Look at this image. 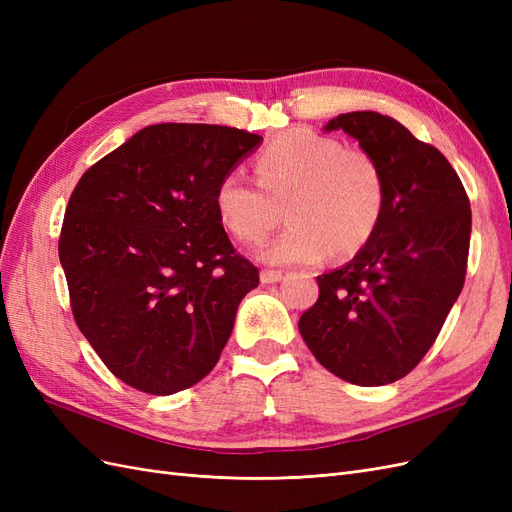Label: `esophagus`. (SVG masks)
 Listing matches in <instances>:
<instances>
[{
    "label": "esophagus",
    "mask_w": 512,
    "mask_h": 512,
    "mask_svg": "<svg viewBox=\"0 0 512 512\" xmlns=\"http://www.w3.org/2000/svg\"><path fill=\"white\" fill-rule=\"evenodd\" d=\"M284 277L282 271H273V269H262L260 271V282L262 284H277Z\"/></svg>",
    "instance_id": "obj_1"
}]
</instances>
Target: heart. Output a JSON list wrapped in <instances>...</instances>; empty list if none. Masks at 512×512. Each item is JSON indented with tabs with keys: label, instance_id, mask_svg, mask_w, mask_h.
Returning a JSON list of instances; mask_svg holds the SVG:
<instances>
[{
	"label": "heart",
	"instance_id": "1",
	"mask_svg": "<svg viewBox=\"0 0 512 512\" xmlns=\"http://www.w3.org/2000/svg\"><path fill=\"white\" fill-rule=\"evenodd\" d=\"M256 179L226 173L213 194L222 226L241 243L265 239L282 218L290 226L260 250L269 265L346 258L374 235L386 203L380 162L363 149L307 128H292L260 151Z\"/></svg>",
	"mask_w": 512,
	"mask_h": 512
}]
</instances>
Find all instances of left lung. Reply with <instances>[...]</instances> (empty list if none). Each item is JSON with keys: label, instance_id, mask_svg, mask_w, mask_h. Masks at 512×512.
<instances>
[{"label": "left lung", "instance_id": "obj_1", "mask_svg": "<svg viewBox=\"0 0 512 512\" xmlns=\"http://www.w3.org/2000/svg\"><path fill=\"white\" fill-rule=\"evenodd\" d=\"M324 130H344L380 162L386 203L361 252L318 275L299 331L337 378L391 384L421 363L466 282L470 200L442 153L393 117L354 111Z\"/></svg>", "mask_w": 512, "mask_h": 512}]
</instances>
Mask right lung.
<instances>
[{"instance_id":"add662e5","label":"right lung","mask_w":512,"mask_h":512,"mask_svg":"<svg viewBox=\"0 0 512 512\" xmlns=\"http://www.w3.org/2000/svg\"><path fill=\"white\" fill-rule=\"evenodd\" d=\"M260 143L237 128L158 123L76 183L59 237L72 314L132 389L173 395L218 363L258 269L235 252L213 194Z\"/></svg>"}]
</instances>
